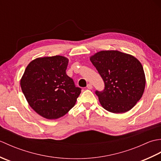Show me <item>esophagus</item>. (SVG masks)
<instances>
[{
	"mask_svg": "<svg viewBox=\"0 0 161 161\" xmlns=\"http://www.w3.org/2000/svg\"><path fill=\"white\" fill-rule=\"evenodd\" d=\"M87 88L88 89H92V88H93V86H92L91 84H87Z\"/></svg>",
	"mask_w": 161,
	"mask_h": 161,
	"instance_id": "obj_1",
	"label": "esophagus"
}]
</instances>
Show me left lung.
<instances>
[{
	"instance_id": "1",
	"label": "left lung",
	"mask_w": 161,
	"mask_h": 161,
	"mask_svg": "<svg viewBox=\"0 0 161 161\" xmlns=\"http://www.w3.org/2000/svg\"><path fill=\"white\" fill-rule=\"evenodd\" d=\"M104 82L96 91L102 107L114 114L125 113L141 100L145 87L141 63L131 54L118 50H102L90 57Z\"/></svg>"
}]
</instances>
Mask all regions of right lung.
I'll return each instance as SVG.
<instances>
[{
	"label": "right lung",
	"mask_w": 161,
	"mask_h": 161,
	"mask_svg": "<svg viewBox=\"0 0 161 161\" xmlns=\"http://www.w3.org/2000/svg\"><path fill=\"white\" fill-rule=\"evenodd\" d=\"M68 58L56 55L32 60L20 79V87L31 108L42 117L57 119L76 103L81 88L66 75Z\"/></svg>",
	"instance_id": "right-lung-1"
}]
</instances>
